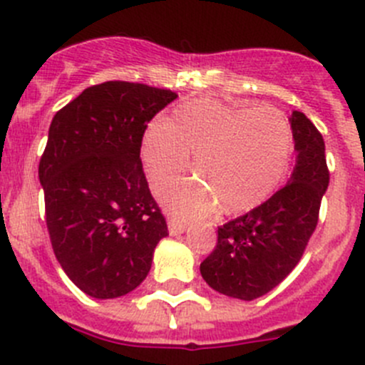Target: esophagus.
<instances>
[{
    "instance_id": "1",
    "label": "esophagus",
    "mask_w": 365,
    "mask_h": 365,
    "mask_svg": "<svg viewBox=\"0 0 365 365\" xmlns=\"http://www.w3.org/2000/svg\"><path fill=\"white\" fill-rule=\"evenodd\" d=\"M183 231H185V224L176 222V220H171V222H169V235L178 237V235H182Z\"/></svg>"
}]
</instances>
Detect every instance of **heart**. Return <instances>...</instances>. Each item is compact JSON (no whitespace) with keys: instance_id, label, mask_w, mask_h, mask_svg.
Instances as JSON below:
<instances>
[{"instance_id":"b5f03b06","label":"heart","mask_w":365,"mask_h":365,"mask_svg":"<svg viewBox=\"0 0 365 365\" xmlns=\"http://www.w3.org/2000/svg\"><path fill=\"white\" fill-rule=\"evenodd\" d=\"M293 132L281 111L213 98L183 102L164 121H153L141 143L146 178L155 192L190 165L200 178L176 183L164 205L178 219L238 215L263 203L289 168Z\"/></svg>"}]
</instances>
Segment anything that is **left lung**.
<instances>
[{
    "label": "left lung",
    "mask_w": 365,
    "mask_h": 365,
    "mask_svg": "<svg viewBox=\"0 0 365 365\" xmlns=\"http://www.w3.org/2000/svg\"><path fill=\"white\" fill-rule=\"evenodd\" d=\"M297 164L292 178L270 200L217 230V245L201 263L210 288L254 300L281 284L297 267L318 226L330 173L325 141L304 113L293 111Z\"/></svg>",
    "instance_id": "left-lung-1"
}]
</instances>
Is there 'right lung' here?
Here are the masks:
<instances>
[{"label": "right lung", "mask_w": 365, "mask_h": 365, "mask_svg": "<svg viewBox=\"0 0 365 365\" xmlns=\"http://www.w3.org/2000/svg\"><path fill=\"white\" fill-rule=\"evenodd\" d=\"M178 95L127 81L86 88L54 114L38 178L58 263L93 298L138 288L168 224L148 189L141 143Z\"/></svg>", "instance_id": "obj_1"}]
</instances>
